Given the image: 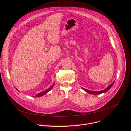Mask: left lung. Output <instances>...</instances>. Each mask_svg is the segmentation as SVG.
Segmentation results:
<instances>
[{"label":"left lung","mask_w":131,"mask_h":131,"mask_svg":"<svg viewBox=\"0 0 131 131\" xmlns=\"http://www.w3.org/2000/svg\"><path fill=\"white\" fill-rule=\"evenodd\" d=\"M114 82L115 81H114L113 83H112L110 85H109L107 88H106L105 89L103 90H102V91H90V90H88L87 89H84L83 88H82V89L84 90L85 92H86L87 93H89V94H93V95H97V94H102V93H105L107 91H108L112 86H113V85H114Z\"/></svg>","instance_id":"1"}]
</instances>
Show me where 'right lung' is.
Masks as SVG:
<instances>
[{
    "mask_svg": "<svg viewBox=\"0 0 131 131\" xmlns=\"http://www.w3.org/2000/svg\"><path fill=\"white\" fill-rule=\"evenodd\" d=\"M54 83L53 84V85H52L49 88H48V89L46 90L45 91H43V92H40V93H38V94H37L35 96V97H40V96H43V95L46 94L48 92H49V91L52 89V88L53 87V86H54ZM16 90L18 91L17 89H16Z\"/></svg>",
    "mask_w": 131,
    "mask_h": 131,
    "instance_id": "right-lung-1",
    "label": "right lung"
}]
</instances>
